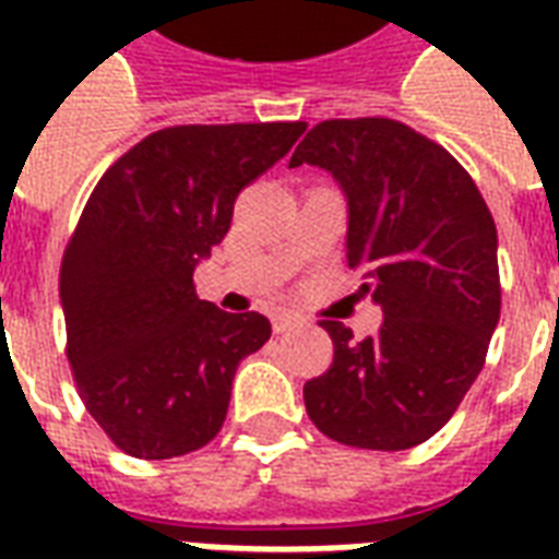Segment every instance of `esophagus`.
Returning <instances> with one entry per match:
<instances>
[{
    "label": "esophagus",
    "instance_id": "34e87169",
    "mask_svg": "<svg viewBox=\"0 0 559 559\" xmlns=\"http://www.w3.org/2000/svg\"><path fill=\"white\" fill-rule=\"evenodd\" d=\"M299 326H302V320H296V317H290V314L275 317V323H272V329H275L278 335H284V332H293V329H299Z\"/></svg>",
    "mask_w": 559,
    "mask_h": 559
}]
</instances>
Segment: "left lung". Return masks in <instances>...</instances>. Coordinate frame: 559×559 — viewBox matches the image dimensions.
<instances>
[{
	"mask_svg": "<svg viewBox=\"0 0 559 559\" xmlns=\"http://www.w3.org/2000/svg\"><path fill=\"white\" fill-rule=\"evenodd\" d=\"M299 164L332 173L347 197V266L383 311L362 341L320 323L335 356L305 383V411L344 445L425 443L479 377L500 320L491 212L443 146L395 119H326L296 146Z\"/></svg>",
	"mask_w": 559,
	"mask_h": 559,
	"instance_id": "1",
	"label": "left lung"
}]
</instances>
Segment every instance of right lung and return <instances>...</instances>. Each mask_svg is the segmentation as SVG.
Listing matches in <instances>:
<instances>
[{"label":"right lung","mask_w":559,"mask_h":559,"mask_svg":"<svg viewBox=\"0 0 559 559\" xmlns=\"http://www.w3.org/2000/svg\"><path fill=\"white\" fill-rule=\"evenodd\" d=\"M302 131L164 128L95 185L62 257L59 299L80 399L128 455H188L221 431L236 368L272 326L197 299L194 269L230 230L239 191Z\"/></svg>","instance_id":"right-lung-1"}]
</instances>
